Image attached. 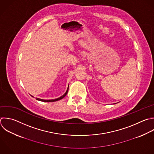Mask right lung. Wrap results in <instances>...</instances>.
I'll use <instances>...</instances> for the list:
<instances>
[{
	"label": "right lung",
	"mask_w": 154,
	"mask_h": 154,
	"mask_svg": "<svg viewBox=\"0 0 154 154\" xmlns=\"http://www.w3.org/2000/svg\"><path fill=\"white\" fill-rule=\"evenodd\" d=\"M68 90H69V88H67V91H66V92L62 96H61V97H58V98H57V99H51V100H45V99H39V98H37L36 99L37 100H40V101H42V102H55V101H57V100H60V99H62L63 98H64L66 96V94H67V92H68Z\"/></svg>",
	"instance_id": "add662e5"
}]
</instances>
